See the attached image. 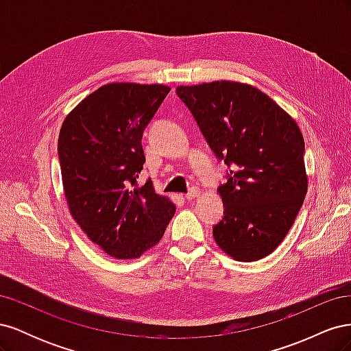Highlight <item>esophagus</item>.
<instances>
[{"label":"esophagus","instance_id":"1","mask_svg":"<svg viewBox=\"0 0 351 351\" xmlns=\"http://www.w3.org/2000/svg\"><path fill=\"white\" fill-rule=\"evenodd\" d=\"M200 195V192H199V189H196V187H193L192 190H190V192L186 195V199L187 200H192V199H195V197H197Z\"/></svg>","mask_w":351,"mask_h":351}]
</instances>
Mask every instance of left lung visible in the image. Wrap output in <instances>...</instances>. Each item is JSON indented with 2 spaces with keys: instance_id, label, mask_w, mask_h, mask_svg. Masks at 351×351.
Returning a JSON list of instances; mask_svg holds the SVG:
<instances>
[{
  "instance_id": "8db88e82",
  "label": "left lung",
  "mask_w": 351,
  "mask_h": 351,
  "mask_svg": "<svg viewBox=\"0 0 351 351\" xmlns=\"http://www.w3.org/2000/svg\"><path fill=\"white\" fill-rule=\"evenodd\" d=\"M210 149L232 169L218 193L219 249L254 262L277 249L307 192L304 139L293 117L252 84L217 80L178 86Z\"/></svg>"
}]
</instances>
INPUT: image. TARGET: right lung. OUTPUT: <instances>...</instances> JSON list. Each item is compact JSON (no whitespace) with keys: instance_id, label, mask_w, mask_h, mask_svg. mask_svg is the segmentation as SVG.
Listing matches in <instances>:
<instances>
[{"instance_id":"obj_1","label":"right lung","mask_w":351,"mask_h":351,"mask_svg":"<svg viewBox=\"0 0 351 351\" xmlns=\"http://www.w3.org/2000/svg\"><path fill=\"white\" fill-rule=\"evenodd\" d=\"M165 84L108 83L64 119L58 137L62 187L70 214L115 259L141 258L162 239L176 205L137 184L142 136L168 92Z\"/></svg>"}]
</instances>
